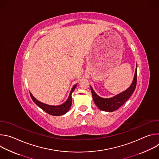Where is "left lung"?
<instances>
[{"label":"left lung","mask_w":159,"mask_h":159,"mask_svg":"<svg viewBox=\"0 0 159 159\" xmlns=\"http://www.w3.org/2000/svg\"><path fill=\"white\" fill-rule=\"evenodd\" d=\"M137 65L135 70L134 78L131 85L124 92L111 98H102L99 96L90 86L93 98L96 105L99 109L107 112H112L120 107L132 95L137 85Z\"/></svg>","instance_id":"1"}]
</instances>
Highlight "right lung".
Here are the masks:
<instances>
[{"label":"right lung","mask_w":159,"mask_h":159,"mask_svg":"<svg viewBox=\"0 0 159 159\" xmlns=\"http://www.w3.org/2000/svg\"><path fill=\"white\" fill-rule=\"evenodd\" d=\"M76 86H77V84H75L72 87L67 100L63 104L59 106H50V105L44 104L43 102H39L36 99H35V98H34V96L32 95L31 93H30V96L31 97V99L34 101V102L38 106H39L41 109H42L43 111L48 113L49 115L52 116H61L69 111L71 107L72 102V93L74 92V90H75Z\"/></svg>","instance_id":"add662e5"}]
</instances>
